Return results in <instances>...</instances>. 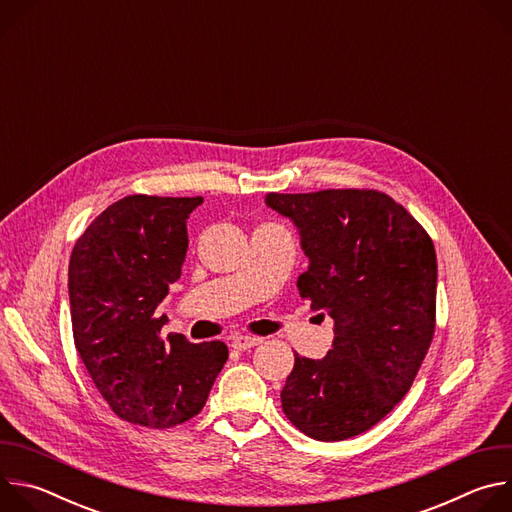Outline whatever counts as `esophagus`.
Wrapping results in <instances>:
<instances>
[{
	"mask_svg": "<svg viewBox=\"0 0 512 512\" xmlns=\"http://www.w3.org/2000/svg\"><path fill=\"white\" fill-rule=\"evenodd\" d=\"M259 342H261V338H257V336H243V334H239V336H235V338L231 340V346H233L235 350H249V348L257 346Z\"/></svg>",
	"mask_w": 512,
	"mask_h": 512,
	"instance_id": "1",
	"label": "esophagus"
}]
</instances>
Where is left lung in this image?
<instances>
[{"mask_svg":"<svg viewBox=\"0 0 512 512\" xmlns=\"http://www.w3.org/2000/svg\"><path fill=\"white\" fill-rule=\"evenodd\" d=\"M300 231L298 289L334 320L324 358L296 352L281 407L300 431L340 442L379 423L409 391L435 328V249L423 227L377 190L267 194Z\"/></svg>","mask_w":512,"mask_h":512,"instance_id":"obj_1","label":"left lung"}]
</instances>
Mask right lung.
Wrapping results in <instances>:
<instances>
[{"instance_id": "add662e5", "label": "right lung", "mask_w": 512, "mask_h": 512, "mask_svg": "<svg viewBox=\"0 0 512 512\" xmlns=\"http://www.w3.org/2000/svg\"><path fill=\"white\" fill-rule=\"evenodd\" d=\"M202 196L133 194L89 225L72 249L68 298L75 346L111 409L145 427H174L198 415L229 348L160 336L156 310L180 279L186 221Z\"/></svg>"}]
</instances>
